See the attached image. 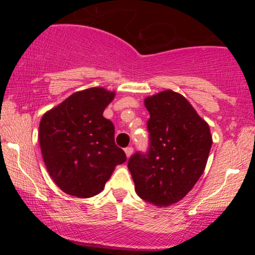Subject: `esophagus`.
I'll return each mask as SVG.
<instances>
[{
  "label": "esophagus",
  "mask_w": 255,
  "mask_h": 255,
  "mask_svg": "<svg viewBox=\"0 0 255 255\" xmlns=\"http://www.w3.org/2000/svg\"><path fill=\"white\" fill-rule=\"evenodd\" d=\"M125 152H126V156H127V158H129L131 154H133V147L125 148Z\"/></svg>",
  "instance_id": "obj_1"
}]
</instances>
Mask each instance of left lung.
I'll list each match as a JSON object with an SVG mask.
<instances>
[{
	"label": "left lung",
	"instance_id": "obj_1",
	"mask_svg": "<svg viewBox=\"0 0 255 255\" xmlns=\"http://www.w3.org/2000/svg\"><path fill=\"white\" fill-rule=\"evenodd\" d=\"M150 150L128 160L135 192L142 200L165 207L191 192L205 170L212 135L192 104L171 90L148 96Z\"/></svg>",
	"mask_w": 255,
	"mask_h": 255
}]
</instances>
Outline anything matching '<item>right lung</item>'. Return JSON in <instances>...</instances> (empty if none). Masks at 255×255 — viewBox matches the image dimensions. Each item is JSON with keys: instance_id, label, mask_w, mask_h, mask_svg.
Here are the masks:
<instances>
[{"instance_id": "1", "label": "right lung", "mask_w": 255, "mask_h": 255, "mask_svg": "<svg viewBox=\"0 0 255 255\" xmlns=\"http://www.w3.org/2000/svg\"><path fill=\"white\" fill-rule=\"evenodd\" d=\"M115 95L103 87L78 91L40 120L38 137L44 163L67 194H99L116 165L127 159L115 144L113 122L103 116Z\"/></svg>"}]
</instances>
